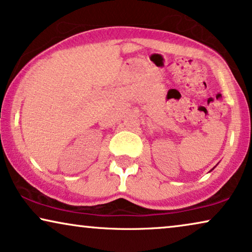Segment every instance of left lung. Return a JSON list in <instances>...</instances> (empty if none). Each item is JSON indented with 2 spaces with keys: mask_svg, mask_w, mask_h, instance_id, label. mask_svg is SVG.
<instances>
[{
  "mask_svg": "<svg viewBox=\"0 0 252 252\" xmlns=\"http://www.w3.org/2000/svg\"><path fill=\"white\" fill-rule=\"evenodd\" d=\"M213 168H215V167H213ZM213 168H212V170H213Z\"/></svg>",
  "mask_w": 252,
  "mask_h": 252,
  "instance_id": "left-lung-1",
  "label": "left lung"
}]
</instances>
